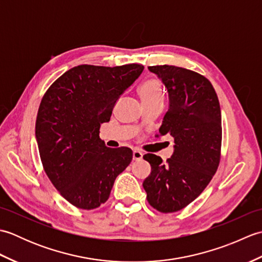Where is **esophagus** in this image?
I'll return each mask as SVG.
<instances>
[{"instance_id":"esophagus-1","label":"esophagus","mask_w":262,"mask_h":262,"mask_svg":"<svg viewBox=\"0 0 262 262\" xmlns=\"http://www.w3.org/2000/svg\"><path fill=\"white\" fill-rule=\"evenodd\" d=\"M142 159H143V153L141 151H138V149H134V152H133V160L141 161Z\"/></svg>"}]
</instances>
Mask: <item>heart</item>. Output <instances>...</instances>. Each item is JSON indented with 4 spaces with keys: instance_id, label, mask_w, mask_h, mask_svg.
Instances as JSON below:
<instances>
[{
    "instance_id": "obj_1",
    "label": "heart",
    "mask_w": 262,
    "mask_h": 262,
    "mask_svg": "<svg viewBox=\"0 0 262 262\" xmlns=\"http://www.w3.org/2000/svg\"><path fill=\"white\" fill-rule=\"evenodd\" d=\"M138 94H140L143 103L163 100L162 86H161V83L154 77L147 79L142 83L140 89H138Z\"/></svg>"
}]
</instances>
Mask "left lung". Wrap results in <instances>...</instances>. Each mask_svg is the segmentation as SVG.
<instances>
[{
	"label": "left lung",
	"instance_id": "obj_1",
	"mask_svg": "<svg viewBox=\"0 0 262 262\" xmlns=\"http://www.w3.org/2000/svg\"><path fill=\"white\" fill-rule=\"evenodd\" d=\"M169 93V109L160 135L174 138L172 157L163 162L145 154L151 174L143 182L147 202L161 213H174L207 187L220 164L222 116L211 83L196 72L172 65L148 66Z\"/></svg>",
	"mask_w": 262,
	"mask_h": 262
}]
</instances>
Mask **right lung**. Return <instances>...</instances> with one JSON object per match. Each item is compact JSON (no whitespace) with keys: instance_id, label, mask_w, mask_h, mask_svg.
I'll return each mask as SVG.
<instances>
[{"instance_id":"1","label":"right lung","mask_w":262,"mask_h":262,"mask_svg":"<svg viewBox=\"0 0 262 262\" xmlns=\"http://www.w3.org/2000/svg\"><path fill=\"white\" fill-rule=\"evenodd\" d=\"M143 70L141 64L79 65L43 94L36 120L41 163L54 187L77 208L107 202L117 176L132 162L130 148H109L99 133Z\"/></svg>"}]
</instances>
